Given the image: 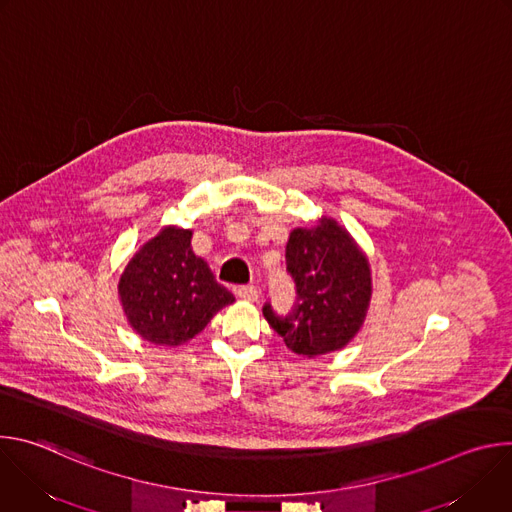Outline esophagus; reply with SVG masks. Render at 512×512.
Returning <instances> with one entry per match:
<instances>
[{"label": "esophagus", "mask_w": 512, "mask_h": 512, "mask_svg": "<svg viewBox=\"0 0 512 512\" xmlns=\"http://www.w3.org/2000/svg\"><path fill=\"white\" fill-rule=\"evenodd\" d=\"M237 298L245 302H255L259 298V287L257 285H241L237 287Z\"/></svg>", "instance_id": "34e87169"}]
</instances>
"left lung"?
Returning <instances> with one entry per match:
<instances>
[{"instance_id": "8db88e82", "label": "left lung", "mask_w": 512, "mask_h": 512, "mask_svg": "<svg viewBox=\"0 0 512 512\" xmlns=\"http://www.w3.org/2000/svg\"><path fill=\"white\" fill-rule=\"evenodd\" d=\"M287 273L296 283V304L285 316L263 306L269 326L285 346L318 356L346 346L360 330L371 302V267L350 235L332 218L314 229L291 231L285 247Z\"/></svg>"}]
</instances>
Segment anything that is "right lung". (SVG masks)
<instances>
[{
    "instance_id": "right-lung-1",
    "label": "right lung",
    "mask_w": 512,
    "mask_h": 512,
    "mask_svg": "<svg viewBox=\"0 0 512 512\" xmlns=\"http://www.w3.org/2000/svg\"><path fill=\"white\" fill-rule=\"evenodd\" d=\"M192 231L168 227L127 263L119 296L131 328L162 346L194 338L210 318L235 302L190 247Z\"/></svg>"
}]
</instances>
